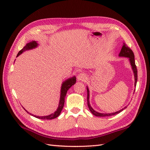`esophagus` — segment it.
<instances>
[{
  "label": "esophagus",
  "mask_w": 150,
  "mask_h": 150,
  "mask_svg": "<svg viewBox=\"0 0 150 150\" xmlns=\"http://www.w3.org/2000/svg\"><path fill=\"white\" fill-rule=\"evenodd\" d=\"M77 79L79 81H86V75L83 73H79L77 76Z\"/></svg>",
  "instance_id": "obj_1"
}]
</instances>
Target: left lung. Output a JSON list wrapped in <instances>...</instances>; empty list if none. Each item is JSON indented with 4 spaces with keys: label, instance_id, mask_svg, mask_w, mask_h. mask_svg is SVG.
<instances>
[{
    "label": "left lung",
    "instance_id": "left-lung-1",
    "mask_svg": "<svg viewBox=\"0 0 150 150\" xmlns=\"http://www.w3.org/2000/svg\"><path fill=\"white\" fill-rule=\"evenodd\" d=\"M119 57H128L130 64H131V66L132 67V69L133 70V73H134V77H135V86L137 84V66L135 65V56L134 53H133V51L129 48V47L126 45L125 44H124V45L121 49L120 52L119 53ZM89 89L87 87V93H88V96H87V102H88V106L89 109H90L91 112L93 113L95 116L97 117H106V116H111V115H117L119 113L121 112L122 110H124L125 108L127 107H124L122 108V110H120L118 111H116L115 113H98L97 111H95L93 108H92L90 104V100H89V98H90V93H89Z\"/></svg>",
    "mask_w": 150,
    "mask_h": 150
}]
</instances>
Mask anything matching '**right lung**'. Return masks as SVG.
Instances as JSON below:
<instances>
[{"label":"right lung","mask_w":150,"mask_h":150,"mask_svg":"<svg viewBox=\"0 0 150 150\" xmlns=\"http://www.w3.org/2000/svg\"><path fill=\"white\" fill-rule=\"evenodd\" d=\"M37 46H38V44L37 43L36 41H32V42L28 43L26 45L23 47V48H22L21 51H19V52L18 53L17 57H18L19 55H21V54L22 52H24V51L35 48V47H36ZM75 82H76V77H75L70 78L63 82L62 84V86H61V93H60V98L59 107H58V108H57V110H56L55 113L51 114V115H50L44 116V117H39V116L33 115L31 113H30V114L31 115H33L35 117L38 118V119H40L50 120V119H55V118L59 117V115L60 114V112H61V111L64 107V100H65V97L66 95L67 91H68V90L72 86L73 84H75Z\"/></svg>","instance_id":"right-lung-1"}]
</instances>
